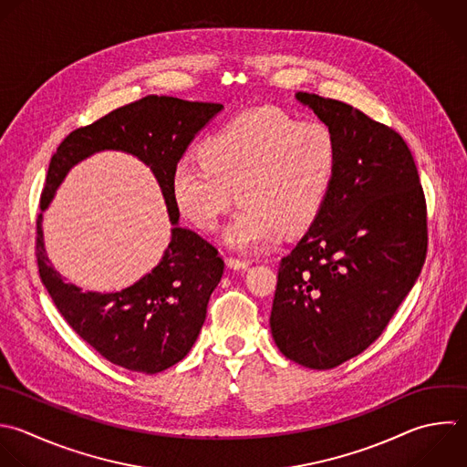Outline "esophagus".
Returning a JSON list of instances; mask_svg holds the SVG:
<instances>
[{"mask_svg": "<svg viewBox=\"0 0 467 467\" xmlns=\"http://www.w3.org/2000/svg\"><path fill=\"white\" fill-rule=\"evenodd\" d=\"M228 266L234 268V270H246L250 266V261L248 259H239V257H230Z\"/></svg>", "mask_w": 467, "mask_h": 467, "instance_id": "34e87169", "label": "esophagus"}]
</instances>
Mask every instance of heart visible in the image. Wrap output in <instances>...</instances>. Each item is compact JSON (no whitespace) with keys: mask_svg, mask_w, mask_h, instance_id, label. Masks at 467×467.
Instances as JSON below:
<instances>
[{"mask_svg":"<svg viewBox=\"0 0 467 467\" xmlns=\"http://www.w3.org/2000/svg\"><path fill=\"white\" fill-rule=\"evenodd\" d=\"M337 161V140L328 124L257 108L213 131L202 155L181 157L171 175V197L195 226L215 230L239 192L244 206L228 228V241L243 250L259 248L277 232L294 235L316 221Z\"/></svg>","mask_w":467,"mask_h":467,"instance_id":"1","label":"heart"}]
</instances>
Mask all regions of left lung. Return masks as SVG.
Wrapping results in <instances>:
<instances>
[{"mask_svg": "<svg viewBox=\"0 0 467 467\" xmlns=\"http://www.w3.org/2000/svg\"><path fill=\"white\" fill-rule=\"evenodd\" d=\"M296 99L332 128L339 161L319 215L279 261L270 328L288 359L325 370L372 345L412 288L427 206L400 133L345 102Z\"/></svg>", "mask_w": 467, "mask_h": 467, "instance_id": "8db88e82", "label": "left lung"}]
</instances>
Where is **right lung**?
<instances>
[{
  "label": "right lung",
  "instance_id": "right-lung-1",
  "mask_svg": "<svg viewBox=\"0 0 467 467\" xmlns=\"http://www.w3.org/2000/svg\"><path fill=\"white\" fill-rule=\"evenodd\" d=\"M221 109V104L150 95L71 131L51 159L42 210L67 171L102 150L135 155L162 188L173 224L171 243L150 274L120 292H82L64 283L44 248L42 213L36 219L38 270L58 312L102 358L128 370L157 374L179 363L193 347L210 296L223 277L224 261L217 248L177 224L179 208L171 197L175 164Z\"/></svg>",
  "mask_w": 467,
  "mask_h": 467
}]
</instances>
